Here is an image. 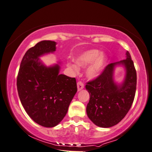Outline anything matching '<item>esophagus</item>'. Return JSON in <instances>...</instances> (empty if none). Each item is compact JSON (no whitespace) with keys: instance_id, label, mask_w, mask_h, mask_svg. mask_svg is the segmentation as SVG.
Segmentation results:
<instances>
[{"instance_id":"1","label":"esophagus","mask_w":152,"mask_h":152,"mask_svg":"<svg viewBox=\"0 0 152 152\" xmlns=\"http://www.w3.org/2000/svg\"><path fill=\"white\" fill-rule=\"evenodd\" d=\"M83 88H84V84L81 81H78L77 83V88L78 91H80V90L83 89Z\"/></svg>"}]
</instances>
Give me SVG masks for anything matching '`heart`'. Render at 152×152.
I'll return each instance as SVG.
<instances>
[{
	"label": "heart",
	"instance_id": "heart-1",
	"mask_svg": "<svg viewBox=\"0 0 152 152\" xmlns=\"http://www.w3.org/2000/svg\"><path fill=\"white\" fill-rule=\"evenodd\" d=\"M107 56L106 54L102 53L97 49L88 50L83 53L79 54L75 58V64H68L67 66L72 69L74 74H78L79 69L78 67L85 68L90 64L86 69V76L90 79H94L100 75L106 67Z\"/></svg>",
	"mask_w": 152,
	"mask_h": 152
}]
</instances>
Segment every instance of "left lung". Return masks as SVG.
<instances>
[{"mask_svg": "<svg viewBox=\"0 0 152 152\" xmlns=\"http://www.w3.org/2000/svg\"><path fill=\"white\" fill-rule=\"evenodd\" d=\"M126 55V59L107 65L100 76L86 86L90 95L86 112L90 121L99 127L110 128L118 124L133 102L137 74L129 52ZM117 66L124 67L126 72L121 83L114 79Z\"/></svg>", "mask_w": 152, "mask_h": 152, "instance_id": "1", "label": "left lung"}]
</instances>
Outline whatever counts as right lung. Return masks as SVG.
<instances>
[{
	"label": "right lung",
	"mask_w": 152,
	"mask_h": 152,
	"mask_svg": "<svg viewBox=\"0 0 152 152\" xmlns=\"http://www.w3.org/2000/svg\"><path fill=\"white\" fill-rule=\"evenodd\" d=\"M57 43L42 41L23 57L17 80L21 103L30 118L40 126L55 127L66 116L77 92L75 78L59 74L60 66H46L40 57L56 50Z\"/></svg>",
	"instance_id": "add662e5"
}]
</instances>
